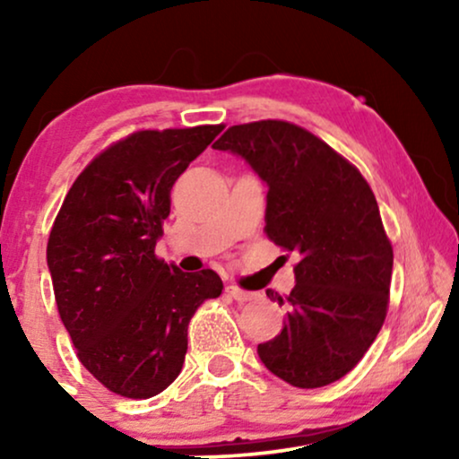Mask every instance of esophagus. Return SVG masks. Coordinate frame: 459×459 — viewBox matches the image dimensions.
Segmentation results:
<instances>
[{
    "label": "esophagus",
    "instance_id": "obj_1",
    "mask_svg": "<svg viewBox=\"0 0 459 459\" xmlns=\"http://www.w3.org/2000/svg\"><path fill=\"white\" fill-rule=\"evenodd\" d=\"M225 294H228V297H231L234 300H238V303H247V300H253L256 294L255 292H247V290H242V288H238V286H225Z\"/></svg>",
    "mask_w": 459,
    "mask_h": 459
}]
</instances>
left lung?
<instances>
[{
	"instance_id": "8db88e82",
	"label": "left lung",
	"mask_w": 459,
	"mask_h": 459,
	"mask_svg": "<svg viewBox=\"0 0 459 459\" xmlns=\"http://www.w3.org/2000/svg\"><path fill=\"white\" fill-rule=\"evenodd\" d=\"M267 184L265 231L299 255L284 328L256 347L269 372L319 388L351 372L385 324L393 247L372 187L336 150L299 125H234L212 143Z\"/></svg>"
}]
</instances>
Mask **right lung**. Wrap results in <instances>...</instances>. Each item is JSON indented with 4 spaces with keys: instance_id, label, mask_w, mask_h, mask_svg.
<instances>
[{
    "instance_id": "1",
    "label": "right lung",
    "mask_w": 459,
    "mask_h": 459,
    "mask_svg": "<svg viewBox=\"0 0 459 459\" xmlns=\"http://www.w3.org/2000/svg\"><path fill=\"white\" fill-rule=\"evenodd\" d=\"M223 125L135 131L74 179L48 240L62 324L79 361L108 391L148 399L171 385L187 351V324L223 281L156 259L171 187Z\"/></svg>"
}]
</instances>
